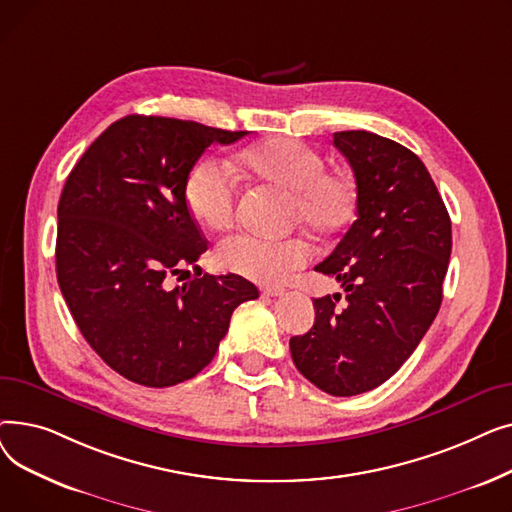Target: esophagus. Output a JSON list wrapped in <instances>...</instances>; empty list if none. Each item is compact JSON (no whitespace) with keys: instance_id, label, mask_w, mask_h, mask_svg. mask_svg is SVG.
Wrapping results in <instances>:
<instances>
[{"instance_id":"esophagus-1","label":"esophagus","mask_w":512,"mask_h":512,"mask_svg":"<svg viewBox=\"0 0 512 512\" xmlns=\"http://www.w3.org/2000/svg\"><path fill=\"white\" fill-rule=\"evenodd\" d=\"M261 292L265 294V297H282L286 290L282 286H265Z\"/></svg>"}]
</instances>
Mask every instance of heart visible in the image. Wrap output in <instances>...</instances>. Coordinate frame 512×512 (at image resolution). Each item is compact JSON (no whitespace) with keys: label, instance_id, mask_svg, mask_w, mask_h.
<instances>
[{"label":"heart","instance_id":"b5f03b06","mask_svg":"<svg viewBox=\"0 0 512 512\" xmlns=\"http://www.w3.org/2000/svg\"><path fill=\"white\" fill-rule=\"evenodd\" d=\"M240 166L251 176L272 182L290 193V220L317 234H332L353 218L357 191L353 180L328 172L326 159L315 149L286 137L261 141L240 153ZM184 199L193 218L209 230H224L234 222L238 186L220 159L205 157L188 172ZM224 270L259 284L284 282L311 257L303 238H259L236 234L218 247Z\"/></svg>","mask_w":512,"mask_h":512}]
</instances>
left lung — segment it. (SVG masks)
<instances>
[{
    "instance_id": "left-lung-1",
    "label": "left lung",
    "mask_w": 512,
    "mask_h": 512,
    "mask_svg": "<svg viewBox=\"0 0 512 512\" xmlns=\"http://www.w3.org/2000/svg\"><path fill=\"white\" fill-rule=\"evenodd\" d=\"M353 168L357 220L315 270L346 292L313 301V328L290 338L305 378L332 396L378 388L405 363L442 305L452 249L446 205L423 161L380 134L334 132Z\"/></svg>"
}]
</instances>
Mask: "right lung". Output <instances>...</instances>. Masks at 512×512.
<instances>
[{
  "label": "right lung",
  "mask_w": 512,
  "mask_h": 512,
  "mask_svg": "<svg viewBox=\"0 0 512 512\" xmlns=\"http://www.w3.org/2000/svg\"><path fill=\"white\" fill-rule=\"evenodd\" d=\"M245 134L126 116L99 134L64 184L60 290L93 351L134 384L168 388L195 378L218 351L232 311L259 297L257 286L236 274L201 276L197 259L207 240L184 199L203 151ZM188 264L196 276L170 287L169 278Z\"/></svg>",
  "instance_id": "add662e5"
}]
</instances>
